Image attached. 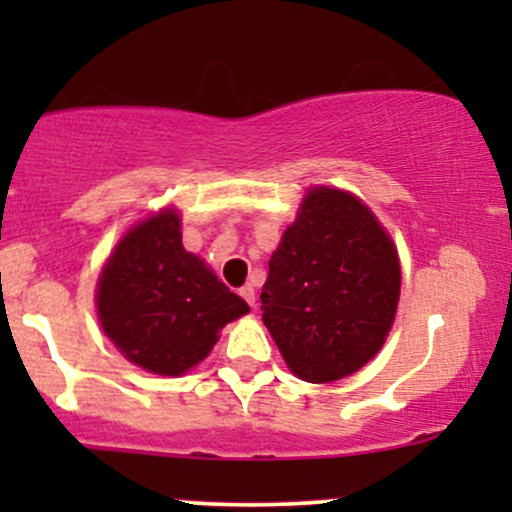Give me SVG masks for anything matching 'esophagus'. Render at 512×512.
Wrapping results in <instances>:
<instances>
[{
	"label": "esophagus",
	"mask_w": 512,
	"mask_h": 512,
	"mask_svg": "<svg viewBox=\"0 0 512 512\" xmlns=\"http://www.w3.org/2000/svg\"><path fill=\"white\" fill-rule=\"evenodd\" d=\"M240 296L250 303V308H255V289H252L250 284H245L243 289H240Z\"/></svg>",
	"instance_id": "obj_1"
}]
</instances>
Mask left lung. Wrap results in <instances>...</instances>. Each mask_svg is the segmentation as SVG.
Wrapping results in <instances>:
<instances>
[{
    "instance_id": "8db88e82",
    "label": "left lung",
    "mask_w": 512,
    "mask_h": 512,
    "mask_svg": "<svg viewBox=\"0 0 512 512\" xmlns=\"http://www.w3.org/2000/svg\"><path fill=\"white\" fill-rule=\"evenodd\" d=\"M399 286L397 245L368 204L313 185L269 257L262 322L296 378L334 383L383 349Z\"/></svg>"
}]
</instances>
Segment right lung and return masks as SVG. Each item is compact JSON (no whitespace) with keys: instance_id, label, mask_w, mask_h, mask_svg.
Masks as SVG:
<instances>
[{"instance_id":"obj_1","label":"right lung","mask_w":512,"mask_h":512,"mask_svg":"<svg viewBox=\"0 0 512 512\" xmlns=\"http://www.w3.org/2000/svg\"><path fill=\"white\" fill-rule=\"evenodd\" d=\"M105 337L146 373L178 378L204 361L250 305L182 248L180 209L149 211L122 233L96 284Z\"/></svg>"}]
</instances>
